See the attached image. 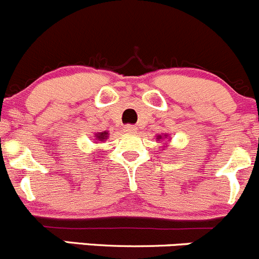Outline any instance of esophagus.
<instances>
[{
  "label": "esophagus",
  "mask_w": 259,
  "mask_h": 259,
  "mask_svg": "<svg viewBox=\"0 0 259 259\" xmlns=\"http://www.w3.org/2000/svg\"><path fill=\"white\" fill-rule=\"evenodd\" d=\"M123 131H124V132L131 133V135H133V133L137 132V127L132 126V124H126V126L123 127Z\"/></svg>",
  "instance_id": "1"
}]
</instances>
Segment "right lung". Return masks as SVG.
<instances>
[{
	"label": "right lung",
	"instance_id": "right-lung-1",
	"mask_svg": "<svg viewBox=\"0 0 259 259\" xmlns=\"http://www.w3.org/2000/svg\"><path fill=\"white\" fill-rule=\"evenodd\" d=\"M106 137H107V132H102L99 133V136H97V138H98L99 141H103Z\"/></svg>",
	"mask_w": 259,
	"mask_h": 259
}]
</instances>
